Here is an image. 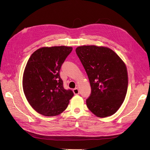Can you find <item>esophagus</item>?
Wrapping results in <instances>:
<instances>
[{"label":"esophagus","instance_id":"1","mask_svg":"<svg viewBox=\"0 0 150 150\" xmlns=\"http://www.w3.org/2000/svg\"><path fill=\"white\" fill-rule=\"evenodd\" d=\"M73 93L74 94H79V91L78 88H76L73 89Z\"/></svg>","mask_w":150,"mask_h":150}]
</instances>
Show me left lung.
Returning a JSON list of instances; mask_svg holds the SVG:
<instances>
[{
  "mask_svg": "<svg viewBox=\"0 0 150 150\" xmlns=\"http://www.w3.org/2000/svg\"><path fill=\"white\" fill-rule=\"evenodd\" d=\"M76 52L91 88L86 99L88 109L99 117L114 115L123 103L128 89L125 62L112 50L104 46H79Z\"/></svg>",
  "mask_w": 150,
  "mask_h": 150,
  "instance_id": "obj_1",
  "label": "left lung"
}]
</instances>
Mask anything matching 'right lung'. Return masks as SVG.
Masks as SVG:
<instances>
[{
	"instance_id": "right-lung-1",
	"label": "right lung",
	"mask_w": 150,
	"mask_h": 150,
	"mask_svg": "<svg viewBox=\"0 0 150 150\" xmlns=\"http://www.w3.org/2000/svg\"><path fill=\"white\" fill-rule=\"evenodd\" d=\"M72 47H43L36 50L27 62L22 87L27 100L35 111L46 116L60 115L74 93L66 90L60 69Z\"/></svg>"
}]
</instances>
